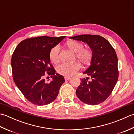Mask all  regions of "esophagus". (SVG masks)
I'll use <instances>...</instances> for the list:
<instances>
[{"instance_id":"obj_1","label":"esophagus","mask_w":134,"mask_h":134,"mask_svg":"<svg viewBox=\"0 0 134 134\" xmlns=\"http://www.w3.org/2000/svg\"><path fill=\"white\" fill-rule=\"evenodd\" d=\"M70 79H71V77H69V76H65V77H64V79L65 81H68Z\"/></svg>"}]
</instances>
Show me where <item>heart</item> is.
<instances>
[{"label":"heart","mask_w":134,"mask_h":134,"mask_svg":"<svg viewBox=\"0 0 134 134\" xmlns=\"http://www.w3.org/2000/svg\"><path fill=\"white\" fill-rule=\"evenodd\" d=\"M65 47L71 52L75 53L76 58L82 64L88 65L93 58L92 50L83 48V45L75 40H69L65 42ZM49 58L51 62L54 64H57L59 61V48L54 47L50 50ZM81 65L79 63L75 62L71 64L63 63L57 68V71L59 74L65 76L74 75L80 69Z\"/></svg>","instance_id":"b5f03b06"}]
</instances>
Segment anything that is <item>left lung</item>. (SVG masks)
Instances as JSON below:
<instances>
[{
	"label": "left lung",
	"mask_w": 134,
	"mask_h": 134,
	"mask_svg": "<svg viewBox=\"0 0 134 134\" xmlns=\"http://www.w3.org/2000/svg\"><path fill=\"white\" fill-rule=\"evenodd\" d=\"M70 38L86 43L93 52L90 66L83 74L90 76L82 79L76 90L81 101L91 105L102 103L109 96L119 77L118 57L114 48L105 38L98 35H82Z\"/></svg>",
	"instance_id": "8db88e82"
}]
</instances>
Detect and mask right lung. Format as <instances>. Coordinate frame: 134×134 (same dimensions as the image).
Wrapping results in <instances>:
<instances>
[{"label": "right lung", "instance_id": "1", "mask_svg": "<svg viewBox=\"0 0 134 134\" xmlns=\"http://www.w3.org/2000/svg\"><path fill=\"white\" fill-rule=\"evenodd\" d=\"M65 36H41L30 38L17 45L11 58L13 78L25 97L32 104L45 105L56 98L64 78L55 73L49 58L50 50ZM45 73L53 80L46 83Z\"/></svg>", "mask_w": 134, "mask_h": 134}]
</instances>
